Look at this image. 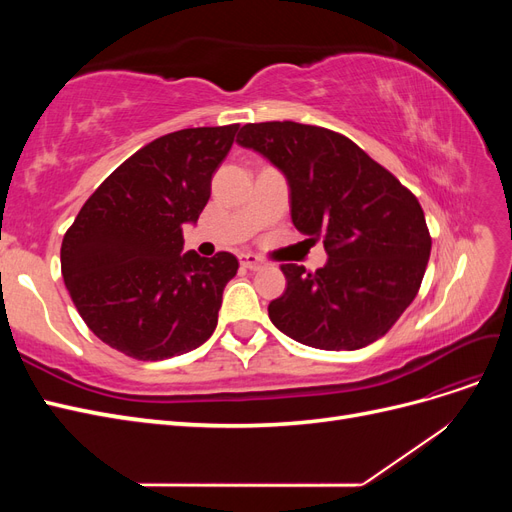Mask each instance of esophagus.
Masks as SVG:
<instances>
[{"instance_id":"esophagus-1","label":"esophagus","mask_w":512,"mask_h":512,"mask_svg":"<svg viewBox=\"0 0 512 512\" xmlns=\"http://www.w3.org/2000/svg\"><path fill=\"white\" fill-rule=\"evenodd\" d=\"M241 265L245 269H250V271H260L262 267H265V260L258 258L256 254H243L241 256Z\"/></svg>"}]
</instances>
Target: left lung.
<instances>
[{"mask_svg": "<svg viewBox=\"0 0 512 512\" xmlns=\"http://www.w3.org/2000/svg\"><path fill=\"white\" fill-rule=\"evenodd\" d=\"M237 143L290 185L292 224L322 241L327 265H282L269 303L277 329L320 350H359L391 331L421 288L431 235L416 196L348 136L297 121L245 123Z\"/></svg>", "mask_w": 512, "mask_h": 512, "instance_id": "left-lung-1", "label": "left lung"}]
</instances>
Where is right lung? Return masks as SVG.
I'll return each mask as SVG.
<instances>
[{
  "instance_id": "obj_1",
  "label": "right lung",
  "mask_w": 512,
  "mask_h": 512,
  "mask_svg": "<svg viewBox=\"0 0 512 512\" xmlns=\"http://www.w3.org/2000/svg\"><path fill=\"white\" fill-rule=\"evenodd\" d=\"M239 123L164 134L117 166L61 241V275L87 327L138 361L205 344L239 260L181 254Z\"/></svg>"
}]
</instances>
